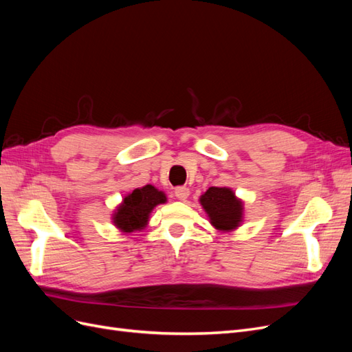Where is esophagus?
Returning a JSON list of instances; mask_svg holds the SVG:
<instances>
[{"label": "esophagus", "instance_id": "esophagus-1", "mask_svg": "<svg viewBox=\"0 0 352 352\" xmlns=\"http://www.w3.org/2000/svg\"><path fill=\"white\" fill-rule=\"evenodd\" d=\"M189 189L186 188V186H179V188H176V190H175V195H176V198L177 199H180V201H185L188 197H189Z\"/></svg>", "mask_w": 352, "mask_h": 352}]
</instances>
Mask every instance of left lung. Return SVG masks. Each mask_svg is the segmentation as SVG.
<instances>
[{"label":"left lung","instance_id":"left-lung-1","mask_svg":"<svg viewBox=\"0 0 352 352\" xmlns=\"http://www.w3.org/2000/svg\"><path fill=\"white\" fill-rule=\"evenodd\" d=\"M210 225L223 232H233L243 223V201L238 198L232 188L211 186L199 197Z\"/></svg>","mask_w":352,"mask_h":352}]
</instances>
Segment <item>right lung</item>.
I'll return each mask as SVG.
<instances>
[{"mask_svg": "<svg viewBox=\"0 0 352 352\" xmlns=\"http://www.w3.org/2000/svg\"><path fill=\"white\" fill-rule=\"evenodd\" d=\"M166 202V194L153 185L136 188L116 207L111 214V223L123 235L141 232L148 226L153 210Z\"/></svg>", "mask_w": 352, "mask_h": 352, "instance_id": "add662e5", "label": "right lung"}]
</instances>
